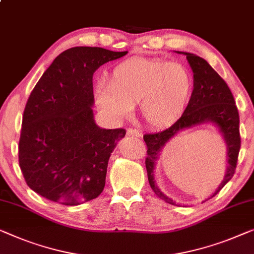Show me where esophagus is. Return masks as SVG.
<instances>
[{"instance_id":"1","label":"esophagus","mask_w":254,"mask_h":254,"mask_svg":"<svg viewBox=\"0 0 254 254\" xmlns=\"http://www.w3.org/2000/svg\"><path fill=\"white\" fill-rule=\"evenodd\" d=\"M127 135L130 136V137H139L141 136V133L137 129H133V128H129L127 130Z\"/></svg>"}]
</instances>
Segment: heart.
<instances>
[{
    "label": "heart",
    "mask_w": 254,
    "mask_h": 254,
    "mask_svg": "<svg viewBox=\"0 0 254 254\" xmlns=\"http://www.w3.org/2000/svg\"><path fill=\"white\" fill-rule=\"evenodd\" d=\"M192 76L183 64L134 57L113 67L109 82H98L95 103L111 119H123L137 104L142 120L154 129L174 125L192 94Z\"/></svg>",
    "instance_id": "1"
}]
</instances>
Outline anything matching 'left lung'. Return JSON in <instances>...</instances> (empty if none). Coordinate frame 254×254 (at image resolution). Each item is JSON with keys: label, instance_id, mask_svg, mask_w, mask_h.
Instances as JSON below:
<instances>
[{"label": "left lung", "instance_id": "1", "mask_svg": "<svg viewBox=\"0 0 254 254\" xmlns=\"http://www.w3.org/2000/svg\"><path fill=\"white\" fill-rule=\"evenodd\" d=\"M176 53L185 55L193 73V90L189 104L181 118L168 129L160 133L145 134L143 136L148 146L145 166L150 187L160 199L172 205L180 204L173 201V199L167 197L157 186L156 180H154V167L165 145L175 135L198 125L211 124L225 139L227 148V168L225 176L214 192L211 193V196L205 200L214 197L233 178L236 170L238 152L241 149L240 116L235 105L233 94L225 80L212 68V66L204 58L194 54L183 53V51H176Z\"/></svg>", "mask_w": 254, "mask_h": 254}]
</instances>
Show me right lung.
Returning <instances> with one entry per match:
<instances>
[{
  "instance_id": "right-lung-1",
  "label": "right lung",
  "mask_w": 254,
  "mask_h": 254,
  "mask_svg": "<svg viewBox=\"0 0 254 254\" xmlns=\"http://www.w3.org/2000/svg\"><path fill=\"white\" fill-rule=\"evenodd\" d=\"M127 51L74 47L55 58L29 95L19 139V166L27 186L63 205L97 198L109 159L126 130L94 119L93 75Z\"/></svg>"
}]
</instances>
